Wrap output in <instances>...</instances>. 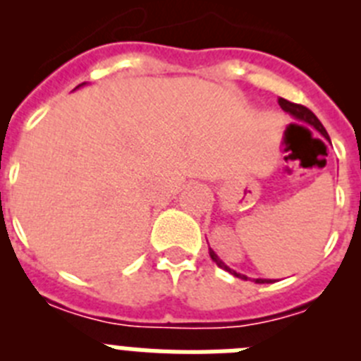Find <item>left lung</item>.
Listing matches in <instances>:
<instances>
[{
  "label": "left lung",
  "mask_w": 361,
  "mask_h": 361,
  "mask_svg": "<svg viewBox=\"0 0 361 361\" xmlns=\"http://www.w3.org/2000/svg\"><path fill=\"white\" fill-rule=\"evenodd\" d=\"M279 103H280V106H282V110L288 111V114L293 117V119H296V121H300V123H305V124H309V126H312V128L317 130V132H320L322 135H324L325 139H327V141L331 142L329 135H327V132H325V128H324V124H322L320 121H318V117L314 116V114H312V111L309 110V108L302 106V104L291 103V101H288V99H282V97L279 99ZM209 257H212V260L216 264V266L220 267V269L228 271V273H231V275L237 276V279L247 280V276H245V275H242V273H237V271H233L229 266H226V264L222 262V260H220L219 257H216V253L212 250V247H209ZM253 280L257 283H271V280H267V279H253Z\"/></svg>",
  "instance_id": "left-lung-1"
}]
</instances>
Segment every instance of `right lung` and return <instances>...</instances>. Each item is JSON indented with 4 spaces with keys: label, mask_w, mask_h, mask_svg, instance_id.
<instances>
[{
    "label": "right lung",
    "mask_w": 361,
    "mask_h": 361,
    "mask_svg": "<svg viewBox=\"0 0 361 361\" xmlns=\"http://www.w3.org/2000/svg\"><path fill=\"white\" fill-rule=\"evenodd\" d=\"M82 85H86V82H82ZM79 86H81V85H79ZM79 86H78V88H79Z\"/></svg>",
    "instance_id": "add662e5"
}]
</instances>
